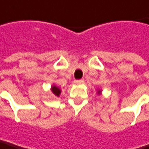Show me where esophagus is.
<instances>
[{
	"label": "esophagus",
	"instance_id": "esophagus-1",
	"mask_svg": "<svg viewBox=\"0 0 149 149\" xmlns=\"http://www.w3.org/2000/svg\"><path fill=\"white\" fill-rule=\"evenodd\" d=\"M84 82V79H80V80H75L74 83L76 84H83Z\"/></svg>",
	"mask_w": 149,
	"mask_h": 149
}]
</instances>
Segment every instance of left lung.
<instances>
[{"mask_svg": "<svg viewBox=\"0 0 149 149\" xmlns=\"http://www.w3.org/2000/svg\"><path fill=\"white\" fill-rule=\"evenodd\" d=\"M97 93H98V95H101V94H102V90H101V89H98V90H97Z\"/></svg>", "mask_w": 149, "mask_h": 149, "instance_id": "8db88e82", "label": "left lung"}]
</instances>
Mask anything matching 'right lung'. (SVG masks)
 Here are the masks:
<instances>
[{"instance_id":"1","label":"right lung","mask_w":149,"mask_h":149,"mask_svg":"<svg viewBox=\"0 0 149 149\" xmlns=\"http://www.w3.org/2000/svg\"><path fill=\"white\" fill-rule=\"evenodd\" d=\"M51 91H52V93L55 95V96H60V95H61V88H58L56 85H53L52 87H51Z\"/></svg>"}]
</instances>
